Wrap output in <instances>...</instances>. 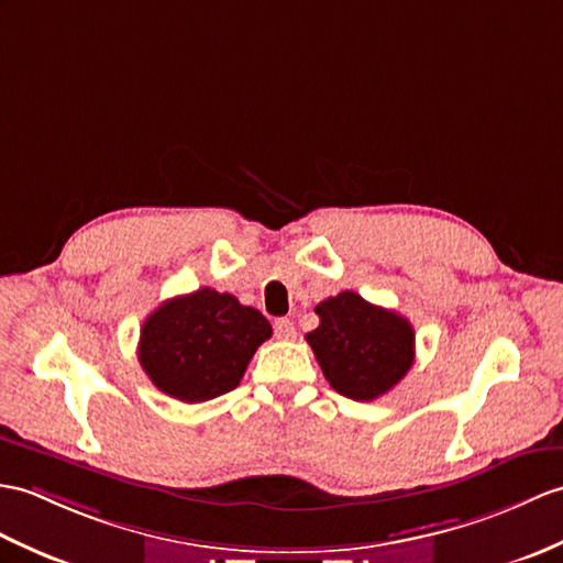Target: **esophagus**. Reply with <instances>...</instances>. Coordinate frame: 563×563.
Instances as JSON below:
<instances>
[{
	"mask_svg": "<svg viewBox=\"0 0 563 563\" xmlns=\"http://www.w3.org/2000/svg\"><path fill=\"white\" fill-rule=\"evenodd\" d=\"M273 331H276V338H280V341H292L297 335V329L290 319H278L276 325H273Z\"/></svg>",
	"mask_w": 563,
	"mask_h": 563,
	"instance_id": "obj_1",
	"label": "esophagus"
}]
</instances>
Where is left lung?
Listing matches in <instances>:
<instances>
[{"instance_id":"obj_1","label":"left lung","mask_w":563,"mask_h":563,"mask_svg":"<svg viewBox=\"0 0 563 563\" xmlns=\"http://www.w3.org/2000/svg\"><path fill=\"white\" fill-rule=\"evenodd\" d=\"M319 329L307 333L323 376L338 394L374 400L388 394L415 362V331L400 313L345 290L313 309Z\"/></svg>"}]
</instances>
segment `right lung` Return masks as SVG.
<instances>
[{"label": "right lung", "instance_id": "right-lung-1", "mask_svg": "<svg viewBox=\"0 0 563 563\" xmlns=\"http://www.w3.org/2000/svg\"><path fill=\"white\" fill-rule=\"evenodd\" d=\"M268 319L238 297L199 287L167 299L141 325L139 362L155 388L181 402H206L238 388Z\"/></svg>", "mask_w": 563, "mask_h": 563}]
</instances>
